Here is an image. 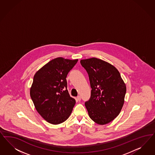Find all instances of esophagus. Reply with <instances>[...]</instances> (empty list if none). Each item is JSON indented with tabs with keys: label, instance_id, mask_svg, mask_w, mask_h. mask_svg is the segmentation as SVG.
<instances>
[{
	"label": "esophagus",
	"instance_id": "34e87169",
	"mask_svg": "<svg viewBox=\"0 0 155 155\" xmlns=\"http://www.w3.org/2000/svg\"><path fill=\"white\" fill-rule=\"evenodd\" d=\"M76 99H77L78 101H80V100H81V97H80V96H78L77 97H76Z\"/></svg>",
	"mask_w": 155,
	"mask_h": 155
}]
</instances>
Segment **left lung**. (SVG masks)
I'll return each mask as SVG.
<instances>
[{
	"mask_svg": "<svg viewBox=\"0 0 155 155\" xmlns=\"http://www.w3.org/2000/svg\"><path fill=\"white\" fill-rule=\"evenodd\" d=\"M87 72L92 88L85 103L90 118L104 125L119 115L124 103L126 85L114 65L97 58L80 60Z\"/></svg>",
	"mask_w": 155,
	"mask_h": 155,
	"instance_id": "left-lung-1",
	"label": "left lung"
}]
</instances>
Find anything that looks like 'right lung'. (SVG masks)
I'll return each mask as SVG.
<instances>
[{
	"label": "right lung",
	"instance_id": "1",
	"mask_svg": "<svg viewBox=\"0 0 155 155\" xmlns=\"http://www.w3.org/2000/svg\"><path fill=\"white\" fill-rule=\"evenodd\" d=\"M78 59L57 58L38 71L30 88V96L41 117L52 124L67 120L76 103L67 90L66 78Z\"/></svg>",
	"mask_w": 155,
	"mask_h": 155
}]
</instances>
